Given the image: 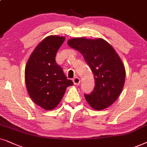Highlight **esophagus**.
I'll use <instances>...</instances> for the list:
<instances>
[{"label": "esophagus", "instance_id": "esophagus-1", "mask_svg": "<svg viewBox=\"0 0 147 147\" xmlns=\"http://www.w3.org/2000/svg\"><path fill=\"white\" fill-rule=\"evenodd\" d=\"M73 83H74V85H79L80 83H81V80H80V79L79 77H75L74 78L73 80Z\"/></svg>", "mask_w": 147, "mask_h": 147}]
</instances>
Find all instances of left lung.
<instances>
[{
    "instance_id": "1",
    "label": "left lung",
    "mask_w": 147,
    "mask_h": 147,
    "mask_svg": "<svg viewBox=\"0 0 147 147\" xmlns=\"http://www.w3.org/2000/svg\"><path fill=\"white\" fill-rule=\"evenodd\" d=\"M68 45L79 51L91 68L95 87L86 101L95 110H102L113 104L122 93L126 70L116 50L102 38H76L68 40Z\"/></svg>"
}]
</instances>
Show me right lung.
Wrapping results in <instances>:
<instances>
[{"label":"right lung","mask_w":147,"mask_h":147,"mask_svg":"<svg viewBox=\"0 0 147 147\" xmlns=\"http://www.w3.org/2000/svg\"><path fill=\"white\" fill-rule=\"evenodd\" d=\"M64 40L63 36L46 37L33 51L25 66V84L29 97L45 110L57 107L66 88L73 85L55 60Z\"/></svg>","instance_id":"obj_1"}]
</instances>
